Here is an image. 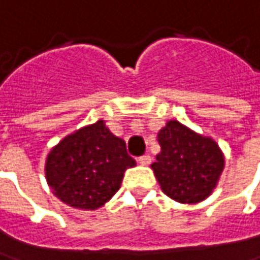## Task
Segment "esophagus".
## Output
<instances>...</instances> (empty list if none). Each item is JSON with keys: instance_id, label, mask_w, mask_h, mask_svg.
Listing matches in <instances>:
<instances>
[{"instance_id": "esophagus-1", "label": "esophagus", "mask_w": 260, "mask_h": 260, "mask_svg": "<svg viewBox=\"0 0 260 260\" xmlns=\"http://www.w3.org/2000/svg\"><path fill=\"white\" fill-rule=\"evenodd\" d=\"M138 162L141 164V165H149L151 164V156L149 155H142V156H139L138 158Z\"/></svg>"}]
</instances>
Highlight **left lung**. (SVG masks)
Instances as JSON below:
<instances>
[{
	"instance_id": "left-lung-1",
	"label": "left lung",
	"mask_w": 260,
	"mask_h": 260,
	"mask_svg": "<svg viewBox=\"0 0 260 260\" xmlns=\"http://www.w3.org/2000/svg\"><path fill=\"white\" fill-rule=\"evenodd\" d=\"M158 142L160 152L151 168L162 192L179 204L205 201L225 168L219 145L175 119L158 132Z\"/></svg>"
}]
</instances>
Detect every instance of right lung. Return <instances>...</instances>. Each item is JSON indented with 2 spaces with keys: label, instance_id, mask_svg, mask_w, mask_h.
I'll return each mask as SVG.
<instances>
[{
  "label": "right lung",
  "instance_id": "add662e5",
  "mask_svg": "<svg viewBox=\"0 0 260 260\" xmlns=\"http://www.w3.org/2000/svg\"><path fill=\"white\" fill-rule=\"evenodd\" d=\"M135 165L125 141L100 119L67 135L49 151L45 178L61 202L75 209L93 211L115 195L125 171Z\"/></svg>",
  "mask_w": 260,
  "mask_h": 260
}]
</instances>
